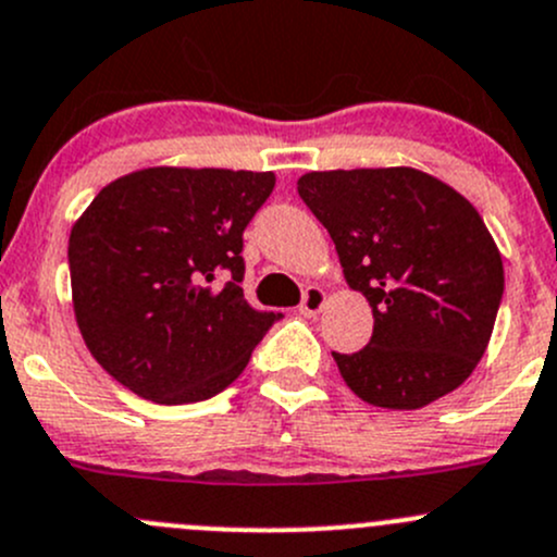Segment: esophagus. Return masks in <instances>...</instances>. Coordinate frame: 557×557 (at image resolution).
Segmentation results:
<instances>
[{
  "label": "esophagus",
  "mask_w": 557,
  "mask_h": 557,
  "mask_svg": "<svg viewBox=\"0 0 557 557\" xmlns=\"http://www.w3.org/2000/svg\"><path fill=\"white\" fill-rule=\"evenodd\" d=\"M323 305H325V290L318 288V285H310V288L305 290V299H301L299 312L307 314V318H314V314L323 310Z\"/></svg>",
  "instance_id": "obj_1"
}]
</instances>
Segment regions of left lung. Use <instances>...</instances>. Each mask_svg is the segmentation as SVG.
<instances>
[{"label": "left lung", "mask_w": 557, "mask_h": 557, "mask_svg": "<svg viewBox=\"0 0 557 557\" xmlns=\"http://www.w3.org/2000/svg\"><path fill=\"white\" fill-rule=\"evenodd\" d=\"M296 188L374 314L363 350L331 352L347 387L420 409L463 385L504 294L502 252L471 201L412 166L307 172Z\"/></svg>", "instance_id": "1"}]
</instances>
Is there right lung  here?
<instances>
[{
	"label": "right lung",
	"mask_w": 557,
	"mask_h": 557,
	"mask_svg": "<svg viewBox=\"0 0 557 557\" xmlns=\"http://www.w3.org/2000/svg\"><path fill=\"white\" fill-rule=\"evenodd\" d=\"M272 172L150 166L112 180L70 234L72 307L110 377L194 404L243 374L280 312L245 301L243 232Z\"/></svg>",
	"instance_id": "obj_1"
}]
</instances>
